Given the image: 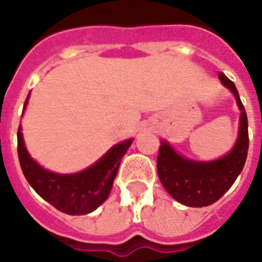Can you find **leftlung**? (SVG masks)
<instances>
[{
	"mask_svg": "<svg viewBox=\"0 0 262 262\" xmlns=\"http://www.w3.org/2000/svg\"><path fill=\"white\" fill-rule=\"evenodd\" d=\"M220 82L236 98L240 109L238 136L223 157L212 161H196L178 154L165 140L161 142L157 157V172L165 191L185 206L202 208L219 201L234 184L246 164L248 151V122L236 85L219 73Z\"/></svg>",
	"mask_w": 262,
	"mask_h": 262,
	"instance_id": "left-lung-1",
	"label": "left lung"
}]
</instances>
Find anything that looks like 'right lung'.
Returning a JSON list of instances; mask_svg holds the SVG:
<instances>
[{"mask_svg": "<svg viewBox=\"0 0 262 262\" xmlns=\"http://www.w3.org/2000/svg\"><path fill=\"white\" fill-rule=\"evenodd\" d=\"M29 101L26 97L24 112ZM133 139L115 144L97 163L74 174L53 172L32 159L26 150L22 127H18V157L26 181L54 208L67 214H86L101 206L109 196L122 157Z\"/></svg>", "mask_w": 262, "mask_h": 262, "instance_id": "add662e5", "label": "right lung"}]
</instances>
